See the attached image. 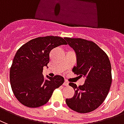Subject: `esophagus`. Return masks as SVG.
<instances>
[{
  "mask_svg": "<svg viewBox=\"0 0 124 124\" xmlns=\"http://www.w3.org/2000/svg\"><path fill=\"white\" fill-rule=\"evenodd\" d=\"M63 85L64 86H68L69 85V83L67 82V81H65L64 82V83H63Z\"/></svg>",
  "mask_w": 124,
  "mask_h": 124,
  "instance_id": "obj_1",
  "label": "esophagus"
}]
</instances>
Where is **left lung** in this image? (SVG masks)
Wrapping results in <instances>:
<instances>
[{"mask_svg":"<svg viewBox=\"0 0 124 124\" xmlns=\"http://www.w3.org/2000/svg\"><path fill=\"white\" fill-rule=\"evenodd\" d=\"M77 55V66L73 71L85 77L83 85L69 83L75 93L66 104L78 113H88L98 108L108 95L112 84V67L107 54L92 41L65 38Z\"/></svg>","mask_w":124,"mask_h":124,"instance_id":"left-lung-1","label":"left lung"}]
</instances>
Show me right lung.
I'll use <instances>...</instances> for the list:
<instances>
[{
	"label": "right lung",
	"mask_w": 124,
	"mask_h": 124,
	"mask_svg": "<svg viewBox=\"0 0 124 124\" xmlns=\"http://www.w3.org/2000/svg\"><path fill=\"white\" fill-rule=\"evenodd\" d=\"M67 44L61 37L49 36L31 39L18 49L10 69V81L15 97L23 105L38 108L46 104L54 90L63 85V77H47V80L42 72L49 62L50 51Z\"/></svg>",
	"instance_id": "add662e5"
}]
</instances>
